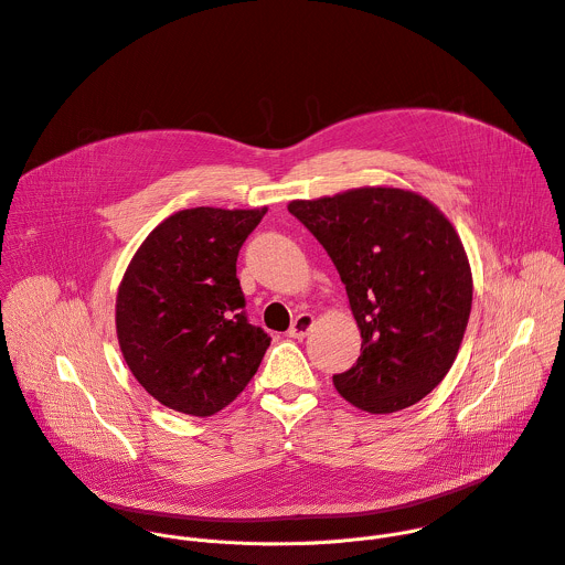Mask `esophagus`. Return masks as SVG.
Segmentation results:
<instances>
[{"label": "esophagus", "mask_w": 565, "mask_h": 565, "mask_svg": "<svg viewBox=\"0 0 565 565\" xmlns=\"http://www.w3.org/2000/svg\"><path fill=\"white\" fill-rule=\"evenodd\" d=\"M312 324H315V317H312L310 312H301V315H297V319L292 321V327H290L288 335L301 340V338L308 335V331L312 329Z\"/></svg>", "instance_id": "esophagus-1"}]
</instances>
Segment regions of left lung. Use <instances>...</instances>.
Here are the masks:
<instances>
[{
  "mask_svg": "<svg viewBox=\"0 0 565 565\" xmlns=\"http://www.w3.org/2000/svg\"><path fill=\"white\" fill-rule=\"evenodd\" d=\"M333 259L362 335L358 362L333 375L369 414L407 409L451 369L471 310V268L447 216L399 188L290 201Z\"/></svg>",
  "mask_w": 565,
  "mask_h": 565,
  "instance_id": "left-lung-1",
  "label": "left lung"
}]
</instances>
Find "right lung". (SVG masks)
Masks as SVG:
<instances>
[{"instance_id": "right-lung-1", "label": "right lung", "mask_w": 565, "mask_h": 565, "mask_svg": "<svg viewBox=\"0 0 565 565\" xmlns=\"http://www.w3.org/2000/svg\"><path fill=\"white\" fill-rule=\"evenodd\" d=\"M262 210H181L136 250L116 297L122 358L160 405L214 416L257 373L268 333L253 327L236 257Z\"/></svg>"}]
</instances>
